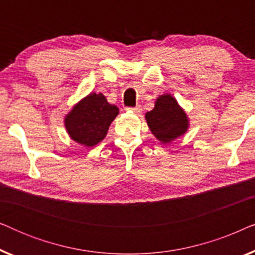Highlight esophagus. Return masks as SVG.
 I'll use <instances>...</instances> for the list:
<instances>
[{
	"instance_id": "obj_1",
	"label": "esophagus",
	"mask_w": 255,
	"mask_h": 255,
	"mask_svg": "<svg viewBox=\"0 0 255 255\" xmlns=\"http://www.w3.org/2000/svg\"><path fill=\"white\" fill-rule=\"evenodd\" d=\"M127 110H128V111H132V113L133 114H140V111H141V108H140V106H137V107H133V108H127Z\"/></svg>"
}]
</instances>
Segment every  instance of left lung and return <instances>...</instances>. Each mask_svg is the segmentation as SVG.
I'll return each mask as SVG.
<instances>
[{
    "label": "left lung",
    "mask_w": 255,
    "mask_h": 255,
    "mask_svg": "<svg viewBox=\"0 0 255 255\" xmlns=\"http://www.w3.org/2000/svg\"><path fill=\"white\" fill-rule=\"evenodd\" d=\"M148 128L161 142H170L188 128V118L176 100L170 95L160 96L154 109L146 114Z\"/></svg>",
    "instance_id": "left-lung-1"
}]
</instances>
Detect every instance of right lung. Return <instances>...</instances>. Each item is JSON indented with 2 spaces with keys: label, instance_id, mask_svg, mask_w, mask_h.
I'll return each mask as SVG.
<instances>
[{
  "label": "right lung",
  "instance_id": "1",
  "mask_svg": "<svg viewBox=\"0 0 255 255\" xmlns=\"http://www.w3.org/2000/svg\"><path fill=\"white\" fill-rule=\"evenodd\" d=\"M118 115V108L108 103L102 94H89L73 108L65 118V125L73 140L94 146L103 140Z\"/></svg>",
  "mask_w": 255,
  "mask_h": 255
}]
</instances>
